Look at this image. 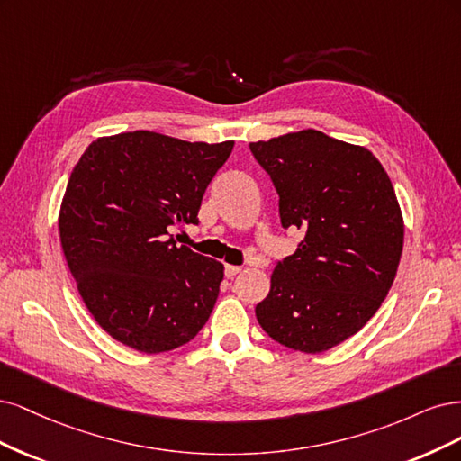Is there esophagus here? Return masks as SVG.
Here are the masks:
<instances>
[{
  "mask_svg": "<svg viewBox=\"0 0 461 461\" xmlns=\"http://www.w3.org/2000/svg\"><path fill=\"white\" fill-rule=\"evenodd\" d=\"M224 272H226V277H233V276H237L241 272V266H233V264H226V268H224Z\"/></svg>",
  "mask_w": 461,
  "mask_h": 461,
  "instance_id": "obj_1",
  "label": "esophagus"
}]
</instances>
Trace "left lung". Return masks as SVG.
Returning <instances> with one entry per match:
<instances>
[{"mask_svg": "<svg viewBox=\"0 0 461 461\" xmlns=\"http://www.w3.org/2000/svg\"><path fill=\"white\" fill-rule=\"evenodd\" d=\"M249 147L276 185L281 226L304 233L257 320L279 345L325 352L358 333L393 285L404 245L396 193L374 153L318 130Z\"/></svg>", "mask_w": 461, "mask_h": 461, "instance_id": "left-lung-1", "label": "left lung"}]
</instances>
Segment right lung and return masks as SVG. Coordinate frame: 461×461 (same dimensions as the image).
Segmentation results:
<instances>
[{
	"label": "right lung",
	"instance_id": "1",
	"mask_svg": "<svg viewBox=\"0 0 461 461\" xmlns=\"http://www.w3.org/2000/svg\"><path fill=\"white\" fill-rule=\"evenodd\" d=\"M231 149L136 130L92 141L74 167L59 237L86 308L118 343L168 352L209 320L224 264L177 247L170 230L199 224Z\"/></svg>",
	"mask_w": 461,
	"mask_h": 461
}]
</instances>
